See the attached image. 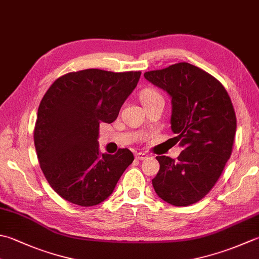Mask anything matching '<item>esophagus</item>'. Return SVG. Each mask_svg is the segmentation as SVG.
<instances>
[{
	"label": "esophagus",
	"instance_id": "34e87169",
	"mask_svg": "<svg viewBox=\"0 0 259 259\" xmlns=\"http://www.w3.org/2000/svg\"><path fill=\"white\" fill-rule=\"evenodd\" d=\"M147 157H148V155H147L146 153H137V154H136V158L139 159V160L146 159Z\"/></svg>",
	"mask_w": 259,
	"mask_h": 259
}]
</instances>
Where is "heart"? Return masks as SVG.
<instances>
[{"label":"heart","instance_id":"1","mask_svg":"<svg viewBox=\"0 0 259 259\" xmlns=\"http://www.w3.org/2000/svg\"><path fill=\"white\" fill-rule=\"evenodd\" d=\"M140 98H141V101H143V103L150 102V101H154L157 99H163L158 91H156L154 89H146L145 91L141 92Z\"/></svg>","mask_w":259,"mask_h":259}]
</instances>
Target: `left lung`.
<instances>
[{
    "label": "left lung",
    "mask_w": 259,
    "mask_h": 259,
    "mask_svg": "<svg viewBox=\"0 0 259 259\" xmlns=\"http://www.w3.org/2000/svg\"><path fill=\"white\" fill-rule=\"evenodd\" d=\"M144 76L170 96V128L184 148L177 160L156 157L155 192L176 206L196 203L214 186L232 153L237 119L230 96L213 76L189 63Z\"/></svg>",
    "instance_id": "8db88e82"
}]
</instances>
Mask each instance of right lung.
<instances>
[{
  "label": "right lung",
  "mask_w": 259,
  "mask_h": 259,
  "mask_svg": "<svg viewBox=\"0 0 259 259\" xmlns=\"http://www.w3.org/2000/svg\"><path fill=\"white\" fill-rule=\"evenodd\" d=\"M141 72L90 68L60 76L40 102L33 140L52 189L70 203L93 206L112 194L126 167L129 149L101 154V122L112 123L133 93Z\"/></svg>",
  "instance_id": "add662e5"
}]
</instances>
